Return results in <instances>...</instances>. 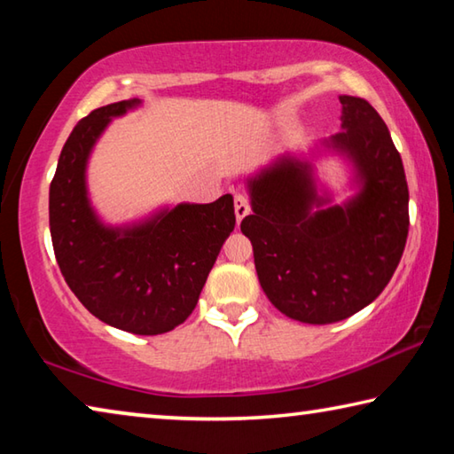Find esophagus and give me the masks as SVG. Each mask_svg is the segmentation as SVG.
Returning a JSON list of instances; mask_svg holds the SVG:
<instances>
[{
    "instance_id": "obj_1",
    "label": "esophagus",
    "mask_w": 454,
    "mask_h": 454,
    "mask_svg": "<svg viewBox=\"0 0 454 454\" xmlns=\"http://www.w3.org/2000/svg\"><path fill=\"white\" fill-rule=\"evenodd\" d=\"M234 212H236V220L240 222L246 214L250 212V204H248V198L244 194H236L234 196Z\"/></svg>"
}]
</instances>
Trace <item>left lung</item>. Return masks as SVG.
Returning <instances> with one entry per match:
<instances>
[{
    "label": "left lung",
    "instance_id": "obj_1",
    "mask_svg": "<svg viewBox=\"0 0 454 454\" xmlns=\"http://www.w3.org/2000/svg\"><path fill=\"white\" fill-rule=\"evenodd\" d=\"M340 104L342 132L326 144L352 160L358 194L322 208L328 198L317 194L310 164L282 158L248 182L252 214L240 224L268 301L306 325H333L371 304L409 236V186L387 124L363 98Z\"/></svg>",
    "mask_w": 454,
    "mask_h": 454
}]
</instances>
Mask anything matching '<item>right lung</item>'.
<instances>
[{
	"label": "right lung",
	"mask_w": 454,
	"mask_h": 454,
	"mask_svg": "<svg viewBox=\"0 0 454 454\" xmlns=\"http://www.w3.org/2000/svg\"><path fill=\"white\" fill-rule=\"evenodd\" d=\"M137 104L121 99L75 124L50 184V232L67 286L96 318L132 334H162L196 309L234 230V198L180 204L129 228L104 226L90 206L86 164L110 120Z\"/></svg>",
	"instance_id": "right-lung-1"
}]
</instances>
